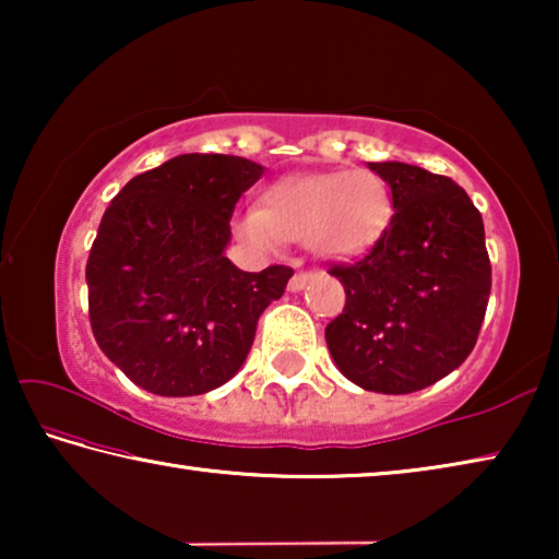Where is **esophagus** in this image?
<instances>
[{
    "label": "esophagus",
    "mask_w": 559,
    "mask_h": 559,
    "mask_svg": "<svg viewBox=\"0 0 559 559\" xmlns=\"http://www.w3.org/2000/svg\"><path fill=\"white\" fill-rule=\"evenodd\" d=\"M310 278H313V276H310L308 271H298V273H293V278L288 281V290H293V293H296V290H302V288H306V283H308Z\"/></svg>",
    "instance_id": "obj_1"
}]
</instances>
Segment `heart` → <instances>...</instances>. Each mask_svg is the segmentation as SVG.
<instances>
[{
	"instance_id": "obj_1",
	"label": "heart",
	"mask_w": 559,
	"mask_h": 559,
	"mask_svg": "<svg viewBox=\"0 0 559 559\" xmlns=\"http://www.w3.org/2000/svg\"><path fill=\"white\" fill-rule=\"evenodd\" d=\"M392 214V189L372 169H328L278 179L261 210L236 219V231L261 249L306 241L318 257L347 261L382 239Z\"/></svg>"
}]
</instances>
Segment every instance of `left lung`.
<instances>
[{
  "label": "left lung",
  "instance_id": "obj_1",
  "mask_svg": "<svg viewBox=\"0 0 559 559\" xmlns=\"http://www.w3.org/2000/svg\"><path fill=\"white\" fill-rule=\"evenodd\" d=\"M392 189L394 216L365 259L335 263L345 308L325 328L337 370L367 392L409 394L471 355L490 296L480 212L443 175L370 163Z\"/></svg>",
  "mask_w": 559,
  "mask_h": 559
}]
</instances>
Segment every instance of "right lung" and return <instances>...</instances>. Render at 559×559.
<instances>
[{
  "instance_id": "add662e5",
  "label": "right lung",
  "mask_w": 559,
  "mask_h": 559,
  "mask_svg": "<svg viewBox=\"0 0 559 559\" xmlns=\"http://www.w3.org/2000/svg\"><path fill=\"white\" fill-rule=\"evenodd\" d=\"M263 167L234 155H177L132 177L103 214L86 263L98 347L159 396L216 390L241 370L257 323L293 276L246 273L224 257L239 197Z\"/></svg>"
}]
</instances>
